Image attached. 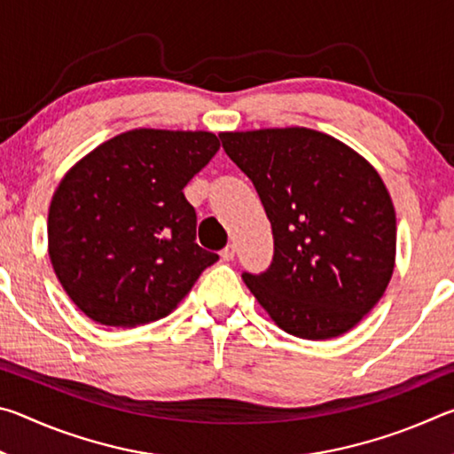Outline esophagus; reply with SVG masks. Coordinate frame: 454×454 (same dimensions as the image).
Listing matches in <instances>:
<instances>
[{
  "label": "esophagus",
  "instance_id": "1",
  "mask_svg": "<svg viewBox=\"0 0 454 454\" xmlns=\"http://www.w3.org/2000/svg\"><path fill=\"white\" fill-rule=\"evenodd\" d=\"M234 254H236V248H234V244H228L226 248L220 252V256H222V260H224V262H230V260L234 258Z\"/></svg>",
  "mask_w": 454,
  "mask_h": 454
}]
</instances>
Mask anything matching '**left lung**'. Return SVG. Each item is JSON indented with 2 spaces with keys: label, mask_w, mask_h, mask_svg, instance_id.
<instances>
[{
  "label": "left lung",
  "mask_w": 454,
  "mask_h": 454,
  "mask_svg": "<svg viewBox=\"0 0 454 454\" xmlns=\"http://www.w3.org/2000/svg\"><path fill=\"white\" fill-rule=\"evenodd\" d=\"M272 224L266 272L242 278L284 333L326 340L374 309L395 270L396 214L379 172L309 128L220 134Z\"/></svg>",
  "instance_id": "1"
}]
</instances>
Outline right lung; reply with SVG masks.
Returning a JSON list of instances; mask_svg holds the SVG:
<instances>
[{
	"instance_id": "add662e5",
	"label": "right lung",
	"mask_w": 454,
	"mask_h": 454,
	"mask_svg": "<svg viewBox=\"0 0 454 454\" xmlns=\"http://www.w3.org/2000/svg\"><path fill=\"white\" fill-rule=\"evenodd\" d=\"M218 150L212 132L129 129L61 178L48 252L88 318L121 328L164 318L216 262L196 244V210L184 188Z\"/></svg>"
}]
</instances>
